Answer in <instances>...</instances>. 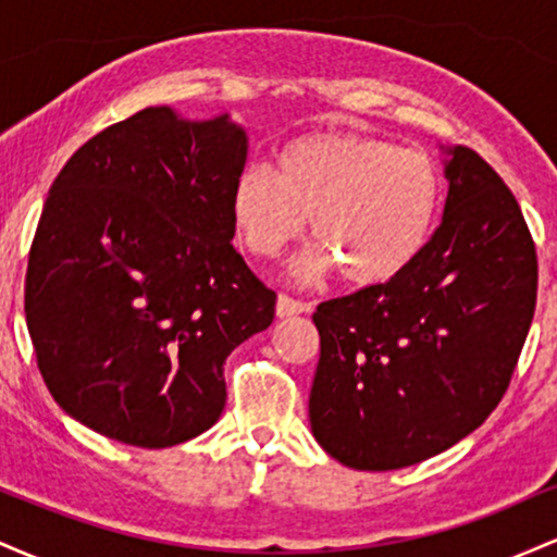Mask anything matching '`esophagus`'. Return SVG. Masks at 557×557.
Returning <instances> with one entry per match:
<instances>
[{"instance_id": "esophagus-1", "label": "esophagus", "mask_w": 557, "mask_h": 557, "mask_svg": "<svg viewBox=\"0 0 557 557\" xmlns=\"http://www.w3.org/2000/svg\"><path fill=\"white\" fill-rule=\"evenodd\" d=\"M274 309H277V317H280V319H287V317L304 314V311H309V306H306L304 300H296V298L283 296V293H280L277 306H274Z\"/></svg>"}]
</instances>
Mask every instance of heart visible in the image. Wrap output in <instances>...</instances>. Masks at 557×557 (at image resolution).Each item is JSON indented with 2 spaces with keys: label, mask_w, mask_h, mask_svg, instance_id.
<instances>
[{
  "label": "heart",
  "mask_w": 557,
  "mask_h": 557,
  "mask_svg": "<svg viewBox=\"0 0 557 557\" xmlns=\"http://www.w3.org/2000/svg\"><path fill=\"white\" fill-rule=\"evenodd\" d=\"M443 201L437 164L387 138L322 131L293 138L277 172L248 168L230 196L235 227L251 253L277 257L311 216L319 243L293 264L314 283L341 270L356 287L382 285L406 272L432 238Z\"/></svg>",
  "instance_id": "heart-1"
}]
</instances>
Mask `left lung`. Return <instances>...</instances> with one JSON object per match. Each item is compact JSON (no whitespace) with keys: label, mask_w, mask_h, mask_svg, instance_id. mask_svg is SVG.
<instances>
[{"label":"left lung","mask_w":557,"mask_h":557,"mask_svg":"<svg viewBox=\"0 0 557 557\" xmlns=\"http://www.w3.org/2000/svg\"><path fill=\"white\" fill-rule=\"evenodd\" d=\"M443 151L445 212L419 259L314 311L311 432L350 469L421 463L482 426L532 324L536 251L519 201L476 151Z\"/></svg>","instance_id":"obj_1"}]
</instances>
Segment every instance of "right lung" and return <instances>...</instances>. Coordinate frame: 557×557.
Returning a JSON list of instances; mask_svg holds the SVG:
<instances>
[{
  "label": "right lung",
  "mask_w": 557,
  "mask_h": 557,
  "mask_svg": "<svg viewBox=\"0 0 557 557\" xmlns=\"http://www.w3.org/2000/svg\"><path fill=\"white\" fill-rule=\"evenodd\" d=\"M246 157L227 112L149 107L86 140L49 188L25 322L49 393L88 430L172 447L220 419L227 356L277 300L233 248Z\"/></svg>",
  "instance_id": "add662e5"
}]
</instances>
